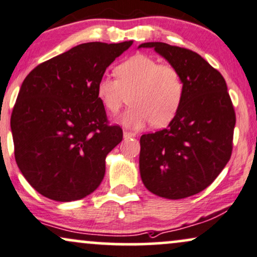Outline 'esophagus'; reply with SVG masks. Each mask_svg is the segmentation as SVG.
Here are the masks:
<instances>
[{"label":"esophagus","mask_w":257,"mask_h":257,"mask_svg":"<svg viewBox=\"0 0 257 257\" xmlns=\"http://www.w3.org/2000/svg\"><path fill=\"white\" fill-rule=\"evenodd\" d=\"M123 137H124L125 139H128V138H135V137H137V135H135V133L124 131V132H123Z\"/></svg>","instance_id":"esophagus-1"}]
</instances>
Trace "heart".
Listing matches in <instances>:
<instances>
[{"label": "heart", "instance_id": "b5f03b06", "mask_svg": "<svg viewBox=\"0 0 257 257\" xmlns=\"http://www.w3.org/2000/svg\"><path fill=\"white\" fill-rule=\"evenodd\" d=\"M115 74L116 79L101 76L95 91L111 115L118 112L129 94L132 106L122 116L125 126L141 129L151 122L162 128L177 115L184 97V81L177 68L137 54L120 62Z\"/></svg>", "mask_w": 257, "mask_h": 257}]
</instances>
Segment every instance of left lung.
Masks as SVG:
<instances>
[{"instance_id": "8db88e82", "label": "left lung", "mask_w": 257, "mask_h": 257, "mask_svg": "<svg viewBox=\"0 0 257 257\" xmlns=\"http://www.w3.org/2000/svg\"><path fill=\"white\" fill-rule=\"evenodd\" d=\"M177 68L184 97L163 131L140 139V175L151 193L178 200L213 183L231 158L236 113L222 75L196 52L166 43H144Z\"/></svg>"}]
</instances>
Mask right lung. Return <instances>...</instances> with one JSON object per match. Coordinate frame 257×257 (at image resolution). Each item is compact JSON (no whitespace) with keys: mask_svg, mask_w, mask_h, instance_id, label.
Listing matches in <instances>:
<instances>
[{"mask_svg":"<svg viewBox=\"0 0 257 257\" xmlns=\"http://www.w3.org/2000/svg\"><path fill=\"white\" fill-rule=\"evenodd\" d=\"M132 44H80L25 78L11 117L14 156L21 174L43 196L80 200L103 181L105 158L123 132L109 123L95 88Z\"/></svg>","mask_w":257,"mask_h":257,"instance_id":"right-lung-1","label":"right lung"}]
</instances>
